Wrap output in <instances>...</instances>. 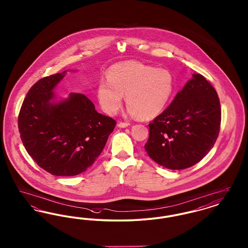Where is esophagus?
<instances>
[{
	"mask_svg": "<svg viewBox=\"0 0 248 248\" xmlns=\"http://www.w3.org/2000/svg\"><path fill=\"white\" fill-rule=\"evenodd\" d=\"M128 125H130L129 123H127V122H119L118 123V126L119 127H121V128H125V127H127Z\"/></svg>",
	"mask_w": 248,
	"mask_h": 248,
	"instance_id": "esophagus-1",
	"label": "esophagus"
}]
</instances>
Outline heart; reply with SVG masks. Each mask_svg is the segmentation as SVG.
I'll use <instances>...</instances> for the list:
<instances>
[{
    "label": "heart",
    "instance_id": "obj_1",
    "mask_svg": "<svg viewBox=\"0 0 248 248\" xmlns=\"http://www.w3.org/2000/svg\"><path fill=\"white\" fill-rule=\"evenodd\" d=\"M107 79L97 83L96 96L100 106L111 115L121 108L125 94L130 114L154 118L166 108L175 89L174 76L169 70L133 60L111 66Z\"/></svg>",
    "mask_w": 248,
    "mask_h": 248
}]
</instances>
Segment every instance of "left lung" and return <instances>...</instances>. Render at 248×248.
Instances as JSON below:
<instances>
[{
    "label": "left lung",
    "mask_w": 248,
    "mask_h": 248,
    "mask_svg": "<svg viewBox=\"0 0 248 248\" xmlns=\"http://www.w3.org/2000/svg\"><path fill=\"white\" fill-rule=\"evenodd\" d=\"M220 122L217 91L202 75L192 74L171 104L149 124L145 151L165 168H188L212 149Z\"/></svg>",
    "instance_id": "obj_1"
}]
</instances>
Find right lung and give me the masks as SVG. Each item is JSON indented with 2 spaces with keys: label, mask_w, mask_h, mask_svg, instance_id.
Returning a JSON list of instances; mask_svg holds the SVG:
<instances>
[{
  "label": "right lung",
  "mask_w": 248,
  "mask_h": 248,
  "mask_svg": "<svg viewBox=\"0 0 248 248\" xmlns=\"http://www.w3.org/2000/svg\"><path fill=\"white\" fill-rule=\"evenodd\" d=\"M66 72L34 83L18 115L26 151L40 167L59 177L76 176L93 165L116 125L84 94L71 93L58 100L54 89Z\"/></svg>",
  "instance_id": "obj_1"
}]
</instances>
